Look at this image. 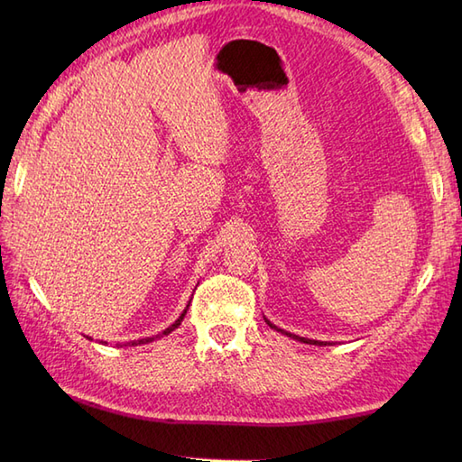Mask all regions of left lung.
I'll list each match as a JSON object with an SVG mask.
<instances>
[{"instance_id":"1","label":"left lung","mask_w":462,"mask_h":462,"mask_svg":"<svg viewBox=\"0 0 462 462\" xmlns=\"http://www.w3.org/2000/svg\"><path fill=\"white\" fill-rule=\"evenodd\" d=\"M266 319V318H263ZM266 323L268 326L272 328V329H276V331H280V333H283V336H288V337H291V339H298V341H303V343H310V346H329L328 341H318V339H308V337H300V336H296V333H290V331H286V329H280L278 326H273V323L270 321V319H266Z\"/></svg>"}]
</instances>
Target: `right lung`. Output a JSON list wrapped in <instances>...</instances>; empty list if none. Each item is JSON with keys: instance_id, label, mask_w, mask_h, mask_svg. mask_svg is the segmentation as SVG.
I'll use <instances>...</instances> for the list:
<instances>
[{"instance_id": "add662e5", "label": "right lung", "mask_w": 462, "mask_h": 462, "mask_svg": "<svg viewBox=\"0 0 462 462\" xmlns=\"http://www.w3.org/2000/svg\"><path fill=\"white\" fill-rule=\"evenodd\" d=\"M189 306H190V301H189ZM189 306H186V310H189ZM186 310H184V311L180 313V316H179V319H176V321L172 323V326H169V328H166V329H164L162 333H156V336H152V337H144V339H134V341H126V343H125V346H133V347H134V346H143V343H151V341H154V339H159V337H162V336H169V333H171V331H174L176 328H179V326H180V321H182V319H184V316H186ZM89 339H91V337H89ZM103 343H105V341H103ZM116 347H123V346H121V343H116Z\"/></svg>"}]
</instances>
